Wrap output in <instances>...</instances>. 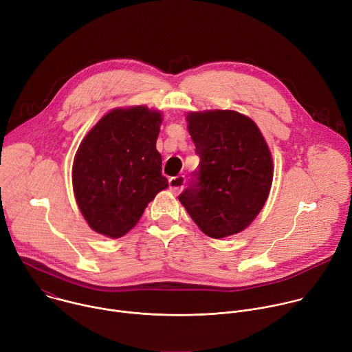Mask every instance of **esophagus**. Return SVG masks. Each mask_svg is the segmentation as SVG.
<instances>
[{
    "instance_id": "34e87169",
    "label": "esophagus",
    "mask_w": 352,
    "mask_h": 352,
    "mask_svg": "<svg viewBox=\"0 0 352 352\" xmlns=\"http://www.w3.org/2000/svg\"><path fill=\"white\" fill-rule=\"evenodd\" d=\"M184 185H185V177L184 175H177V177H171L168 179V186H170V190L173 193H179L182 189H184Z\"/></svg>"
}]
</instances>
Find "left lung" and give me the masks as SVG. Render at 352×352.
<instances>
[{
  "mask_svg": "<svg viewBox=\"0 0 352 352\" xmlns=\"http://www.w3.org/2000/svg\"><path fill=\"white\" fill-rule=\"evenodd\" d=\"M199 168L178 196L212 238L245 230L265 206L273 181L270 150L256 124L231 110L189 113Z\"/></svg>",
  "mask_w": 352,
  "mask_h": 352,
  "instance_id": "8db88e82",
  "label": "left lung"
}]
</instances>
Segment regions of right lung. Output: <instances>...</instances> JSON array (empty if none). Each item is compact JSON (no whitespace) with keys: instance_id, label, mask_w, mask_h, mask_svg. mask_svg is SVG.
<instances>
[{"instance_id":"obj_1","label":"right lung","mask_w":352,"mask_h":352,"mask_svg":"<svg viewBox=\"0 0 352 352\" xmlns=\"http://www.w3.org/2000/svg\"><path fill=\"white\" fill-rule=\"evenodd\" d=\"M162 113L144 106L116 109L82 140L72 167L74 193L98 234L120 238L168 186L156 148Z\"/></svg>"}]
</instances>
